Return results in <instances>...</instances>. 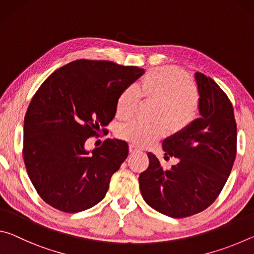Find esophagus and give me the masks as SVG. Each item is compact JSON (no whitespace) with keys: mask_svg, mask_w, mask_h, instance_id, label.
Instances as JSON below:
<instances>
[{"mask_svg":"<svg viewBox=\"0 0 254 254\" xmlns=\"http://www.w3.org/2000/svg\"><path fill=\"white\" fill-rule=\"evenodd\" d=\"M128 149H130V152H137V151H141V149L139 147H136L135 144L131 143L130 145H128Z\"/></svg>","mask_w":254,"mask_h":254,"instance_id":"34e87169","label":"esophagus"}]
</instances>
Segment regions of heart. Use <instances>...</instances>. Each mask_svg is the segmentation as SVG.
Returning a JSON list of instances; mask_svg holds the SVG:
<instances>
[{
	"instance_id": "b5f03b06",
	"label": "heart",
	"mask_w": 254,
	"mask_h": 254,
	"mask_svg": "<svg viewBox=\"0 0 254 254\" xmlns=\"http://www.w3.org/2000/svg\"><path fill=\"white\" fill-rule=\"evenodd\" d=\"M140 97L157 102L153 123L132 121L119 128V135L139 145H150L166 134L168 127L179 132L190 126L198 114L199 100L191 79L175 67L150 69L135 86L123 89L117 101V115H134Z\"/></svg>"
}]
</instances>
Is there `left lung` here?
Returning <instances> with one entry per match:
<instances>
[{"label": "left lung", "instance_id": "8db88e82", "mask_svg": "<svg viewBox=\"0 0 254 254\" xmlns=\"http://www.w3.org/2000/svg\"><path fill=\"white\" fill-rule=\"evenodd\" d=\"M195 79L199 119L163 140L165 158L178 163L163 169L149 152L148 169L140 174L143 199L157 212L188 217L208 207L220 195L236 156V123L232 103L220 86L201 72Z\"/></svg>", "mask_w": 254, "mask_h": 254}]
</instances>
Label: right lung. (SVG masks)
<instances>
[{
	"instance_id": "right-lung-1",
	"label": "right lung",
	"mask_w": 254,
	"mask_h": 254,
	"mask_svg": "<svg viewBox=\"0 0 254 254\" xmlns=\"http://www.w3.org/2000/svg\"><path fill=\"white\" fill-rule=\"evenodd\" d=\"M143 74L135 66L79 59L42 83L25 113L23 159L30 180L47 204L78 213L104 198L128 145L107 139L89 152L85 142L113 120L120 94Z\"/></svg>"
}]
</instances>
